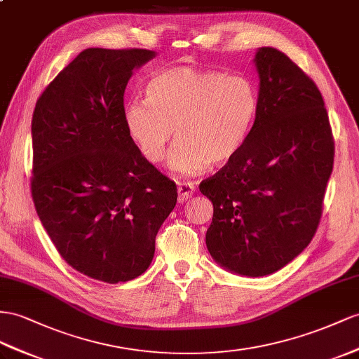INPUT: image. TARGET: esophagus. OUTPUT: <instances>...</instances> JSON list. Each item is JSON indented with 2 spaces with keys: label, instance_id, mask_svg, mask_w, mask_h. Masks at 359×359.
<instances>
[{
  "label": "esophagus",
  "instance_id": "esophagus-1",
  "mask_svg": "<svg viewBox=\"0 0 359 359\" xmlns=\"http://www.w3.org/2000/svg\"><path fill=\"white\" fill-rule=\"evenodd\" d=\"M177 191H179V201L180 203H183V201H187L188 198H191L192 194H194L196 187H194V183H191V182H183V183H179Z\"/></svg>",
  "mask_w": 359,
  "mask_h": 359
}]
</instances>
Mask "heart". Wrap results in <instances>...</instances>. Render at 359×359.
Listing matches in <instances>:
<instances>
[{"mask_svg":"<svg viewBox=\"0 0 359 359\" xmlns=\"http://www.w3.org/2000/svg\"><path fill=\"white\" fill-rule=\"evenodd\" d=\"M259 95L243 76L192 67H171L147 85V100L124 106V126L144 158L159 163L174 136L170 167L200 174L240 153L258 114Z\"/></svg>","mask_w":359,"mask_h":359,"instance_id":"1","label":"heart"}]
</instances>
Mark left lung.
Returning <instances> with one entry per match:
<instances>
[{
	"instance_id": "obj_1",
	"label": "left lung",
	"mask_w": 359,
	"mask_h": 359,
	"mask_svg": "<svg viewBox=\"0 0 359 359\" xmlns=\"http://www.w3.org/2000/svg\"><path fill=\"white\" fill-rule=\"evenodd\" d=\"M259 106L245 144L200 183L214 205L206 247L226 270L259 278L311 243L334 167V137L317 85L282 51H256Z\"/></svg>"
}]
</instances>
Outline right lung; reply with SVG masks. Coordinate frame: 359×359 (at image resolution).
Masks as SVG:
<instances>
[{
    "label": "right lung",
    "instance_id": "right-lung-1",
    "mask_svg": "<svg viewBox=\"0 0 359 359\" xmlns=\"http://www.w3.org/2000/svg\"><path fill=\"white\" fill-rule=\"evenodd\" d=\"M151 50L81 51L42 92L32 119V197L72 269L118 283L141 276L177 201L124 126V90Z\"/></svg>",
    "mask_w": 359,
    "mask_h": 359
}]
</instances>
